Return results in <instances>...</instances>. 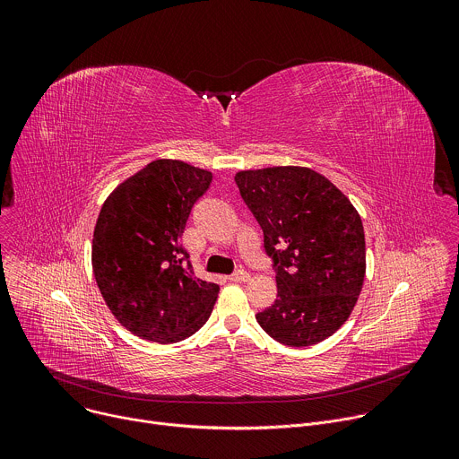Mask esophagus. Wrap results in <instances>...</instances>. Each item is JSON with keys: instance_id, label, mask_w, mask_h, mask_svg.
Segmentation results:
<instances>
[{"instance_id": "1", "label": "esophagus", "mask_w": 459, "mask_h": 459, "mask_svg": "<svg viewBox=\"0 0 459 459\" xmlns=\"http://www.w3.org/2000/svg\"><path fill=\"white\" fill-rule=\"evenodd\" d=\"M250 280V276H248V273H245V271H238V273H234L232 276H230V281H234V283H245V281H248Z\"/></svg>"}]
</instances>
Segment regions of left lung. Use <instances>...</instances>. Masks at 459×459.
<instances>
[{"instance_id": "left-lung-1", "label": "left lung", "mask_w": 459, "mask_h": 459, "mask_svg": "<svg viewBox=\"0 0 459 459\" xmlns=\"http://www.w3.org/2000/svg\"><path fill=\"white\" fill-rule=\"evenodd\" d=\"M234 179L276 269L278 298L255 314L259 326L289 347L333 336L363 287L365 232L358 211L308 167L239 170Z\"/></svg>"}]
</instances>
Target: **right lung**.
I'll return each instance as SVG.
<instances>
[{"label": "right lung", "mask_w": 459, "mask_h": 459, "mask_svg": "<svg viewBox=\"0 0 459 459\" xmlns=\"http://www.w3.org/2000/svg\"><path fill=\"white\" fill-rule=\"evenodd\" d=\"M212 172L179 160H156L105 200L92 238L98 289L126 331L178 343L209 319L220 287L195 278L179 239Z\"/></svg>", "instance_id": "1"}]
</instances>
